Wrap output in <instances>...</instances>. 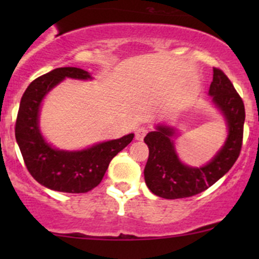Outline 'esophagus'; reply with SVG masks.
I'll list each match as a JSON object with an SVG mask.
<instances>
[{"label": "esophagus", "mask_w": 259, "mask_h": 259, "mask_svg": "<svg viewBox=\"0 0 259 259\" xmlns=\"http://www.w3.org/2000/svg\"><path fill=\"white\" fill-rule=\"evenodd\" d=\"M146 133H148L146 127H144V126L138 127L137 132H135V139H137V140H143V138L145 137Z\"/></svg>", "instance_id": "esophagus-1"}]
</instances>
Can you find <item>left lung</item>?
Segmentation results:
<instances>
[{
  "instance_id": "8db88e82",
  "label": "left lung",
  "mask_w": 259,
  "mask_h": 259,
  "mask_svg": "<svg viewBox=\"0 0 259 259\" xmlns=\"http://www.w3.org/2000/svg\"><path fill=\"white\" fill-rule=\"evenodd\" d=\"M208 95L226 124L224 144L204 165H188L180 160L176 149L178 127L165 122L156 124L155 129L144 138L149 148L144 179L153 194L165 199L199 194L226 176L236 163L242 148L244 104L231 80L219 69H213V81Z\"/></svg>"
}]
</instances>
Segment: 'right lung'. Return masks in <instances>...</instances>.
I'll use <instances>...</instances> for the list:
<instances>
[{
    "label": "right lung",
    "mask_w": 259,
    "mask_h": 259,
    "mask_svg": "<svg viewBox=\"0 0 259 259\" xmlns=\"http://www.w3.org/2000/svg\"><path fill=\"white\" fill-rule=\"evenodd\" d=\"M65 79L93 80V75L79 67H59L28 85L18 109L16 142L31 176L41 185L62 193H86L99 185L111 159L130 144L134 134L96 143L79 150L55 148L40 129V111L52 89Z\"/></svg>",
    "instance_id": "obj_1"
}]
</instances>
